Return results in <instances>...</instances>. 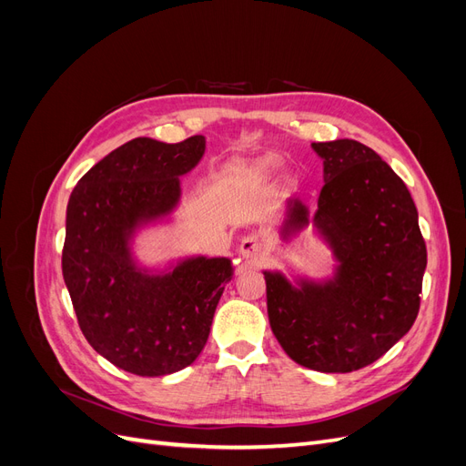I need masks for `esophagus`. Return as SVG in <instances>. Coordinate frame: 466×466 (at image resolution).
Instances as JSON below:
<instances>
[{
    "label": "esophagus",
    "mask_w": 466,
    "mask_h": 466,
    "mask_svg": "<svg viewBox=\"0 0 466 466\" xmlns=\"http://www.w3.org/2000/svg\"><path fill=\"white\" fill-rule=\"evenodd\" d=\"M238 252L245 258H258L264 252V238L258 233H248L241 238V245H238Z\"/></svg>",
    "instance_id": "obj_1"
}]
</instances>
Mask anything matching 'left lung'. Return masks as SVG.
Here are the masks:
<instances>
[{
	"mask_svg": "<svg viewBox=\"0 0 466 466\" xmlns=\"http://www.w3.org/2000/svg\"><path fill=\"white\" fill-rule=\"evenodd\" d=\"M313 149L327 175L315 223L342 266L332 284L303 289L266 272L268 319L293 361L350 373L377 361L412 329L428 250L410 192L371 147L334 139ZM305 221L307 209L295 202L291 225Z\"/></svg>",
	"mask_w": 466,
	"mask_h": 466,
	"instance_id": "1",
	"label": "left lung"
}]
</instances>
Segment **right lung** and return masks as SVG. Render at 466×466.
Instances as JSON below:
<instances>
[{"label": "right lung", "instance_id": "add662e5", "mask_svg": "<svg viewBox=\"0 0 466 466\" xmlns=\"http://www.w3.org/2000/svg\"><path fill=\"white\" fill-rule=\"evenodd\" d=\"M204 137H136L83 175L69 196L62 272L79 329L116 368L159 377L185 370L206 346L231 279L228 258H196L173 274L136 272L128 229L178 198V175L200 161Z\"/></svg>", "mask_w": 466, "mask_h": 466}]
</instances>
